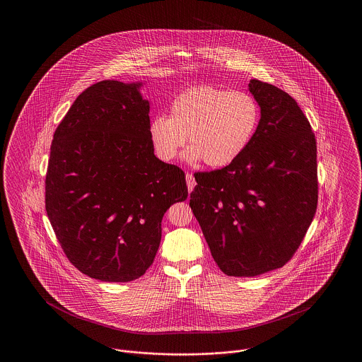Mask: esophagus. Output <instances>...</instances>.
Returning a JSON list of instances; mask_svg holds the SVG:
<instances>
[{"instance_id":"esophagus-1","label":"esophagus","mask_w":362,"mask_h":362,"mask_svg":"<svg viewBox=\"0 0 362 362\" xmlns=\"http://www.w3.org/2000/svg\"><path fill=\"white\" fill-rule=\"evenodd\" d=\"M186 180H187V189H189V192H191L194 187H195V179H194V175L192 173H186Z\"/></svg>"}]
</instances>
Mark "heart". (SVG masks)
Segmentation results:
<instances>
[{
	"mask_svg": "<svg viewBox=\"0 0 362 362\" xmlns=\"http://www.w3.org/2000/svg\"><path fill=\"white\" fill-rule=\"evenodd\" d=\"M260 108L244 90L191 86L173 98L170 117L156 115L149 138L163 161L175 160L189 141L186 160L223 168L240 157L257 133Z\"/></svg>",
	"mask_w": 362,
	"mask_h": 362,
	"instance_id": "obj_1",
	"label": "heart"
}]
</instances>
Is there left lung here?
Returning <instances> with one entry per match:
<instances>
[{
    "mask_svg": "<svg viewBox=\"0 0 362 362\" xmlns=\"http://www.w3.org/2000/svg\"><path fill=\"white\" fill-rule=\"evenodd\" d=\"M260 107L257 133L232 164L195 173L189 206L211 257L230 276L282 267L301 244L317 206L316 139L291 95L251 80Z\"/></svg>",
    "mask_w": 362,
    "mask_h": 362,
    "instance_id": "1",
    "label": "left lung"
}]
</instances>
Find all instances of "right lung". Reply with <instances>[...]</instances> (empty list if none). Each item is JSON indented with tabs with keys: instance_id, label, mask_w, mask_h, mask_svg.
<instances>
[{
	"instance_id": "obj_1",
	"label": "right lung",
	"mask_w": 362,
	"mask_h": 362,
	"mask_svg": "<svg viewBox=\"0 0 362 362\" xmlns=\"http://www.w3.org/2000/svg\"><path fill=\"white\" fill-rule=\"evenodd\" d=\"M141 86L104 80L86 88L52 138L49 220L71 264L105 282L144 276L164 213L189 195L185 173L155 156Z\"/></svg>"
}]
</instances>
